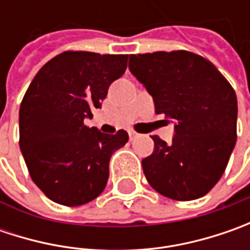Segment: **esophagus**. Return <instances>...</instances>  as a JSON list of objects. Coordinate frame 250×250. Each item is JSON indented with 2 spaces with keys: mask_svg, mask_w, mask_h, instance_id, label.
<instances>
[{
  "mask_svg": "<svg viewBox=\"0 0 250 250\" xmlns=\"http://www.w3.org/2000/svg\"><path fill=\"white\" fill-rule=\"evenodd\" d=\"M128 135H129V140H133L136 136H138V133H136V132H133V130H129V132H128Z\"/></svg>",
  "mask_w": 250,
  "mask_h": 250,
  "instance_id": "34e87169",
  "label": "esophagus"
}]
</instances>
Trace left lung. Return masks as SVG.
I'll use <instances>...</instances> for the list:
<instances>
[{
	"instance_id": "1",
	"label": "left lung",
	"mask_w": 250,
	"mask_h": 250,
	"mask_svg": "<svg viewBox=\"0 0 250 250\" xmlns=\"http://www.w3.org/2000/svg\"><path fill=\"white\" fill-rule=\"evenodd\" d=\"M129 71L153 97L156 112L175 122L172 142L151 136L154 150L142 160L150 187L174 200L205 196L235 147L232 86L208 60L184 50L132 54Z\"/></svg>"
}]
</instances>
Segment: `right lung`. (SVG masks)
<instances>
[{
	"label": "right lung",
	"mask_w": 250,
	"mask_h": 250,
	"mask_svg": "<svg viewBox=\"0 0 250 250\" xmlns=\"http://www.w3.org/2000/svg\"><path fill=\"white\" fill-rule=\"evenodd\" d=\"M128 55L65 51L44 65L19 110V146L33 182L48 199L81 206L100 195L112 153L128 142L84 125L110 84L125 73Z\"/></svg>",
	"instance_id": "obj_1"
}]
</instances>
